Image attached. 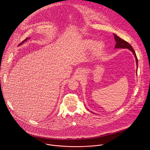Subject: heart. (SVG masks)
Listing matches in <instances>:
<instances>
[{
    "instance_id": "obj_1",
    "label": "heart",
    "mask_w": 150,
    "mask_h": 150,
    "mask_svg": "<svg viewBox=\"0 0 150 150\" xmlns=\"http://www.w3.org/2000/svg\"><path fill=\"white\" fill-rule=\"evenodd\" d=\"M85 45L88 49H91L93 48V50L95 53H99L102 51L104 47V44L102 41L96 42L94 40H89L85 42Z\"/></svg>"
}]
</instances>
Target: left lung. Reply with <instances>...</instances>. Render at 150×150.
<instances>
[{
	"label": "left lung",
	"instance_id": "1",
	"mask_svg": "<svg viewBox=\"0 0 150 150\" xmlns=\"http://www.w3.org/2000/svg\"><path fill=\"white\" fill-rule=\"evenodd\" d=\"M114 37H115V41L116 42V44L115 45V49H128L129 50H130L134 54V55L135 56V57L136 59V62H137V65L138 67V59L137 57V55L135 54V52L134 51V50L133 49L132 47L128 43V42L125 40H123V39H122L121 38L119 37L117 35L114 34Z\"/></svg>",
	"mask_w": 150,
	"mask_h": 150
}]
</instances>
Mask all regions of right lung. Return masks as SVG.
<instances>
[{
	"label": "right lung",
	"mask_w": 150,
	"mask_h": 150,
	"mask_svg": "<svg viewBox=\"0 0 150 150\" xmlns=\"http://www.w3.org/2000/svg\"><path fill=\"white\" fill-rule=\"evenodd\" d=\"M28 39H30V38H29L28 37L26 38H25V40H24V41H23V42H21V43H19V45H22V44H23V43H24V42H25V41H27V40Z\"/></svg>",
	"instance_id": "add662e5"
}]
</instances>
